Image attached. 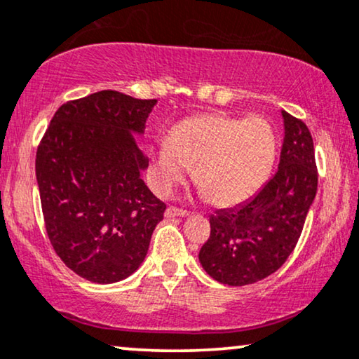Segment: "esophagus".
Listing matches in <instances>:
<instances>
[{
  "label": "esophagus",
  "mask_w": 359,
  "mask_h": 359,
  "mask_svg": "<svg viewBox=\"0 0 359 359\" xmlns=\"http://www.w3.org/2000/svg\"><path fill=\"white\" fill-rule=\"evenodd\" d=\"M189 212L187 210L177 208V207H169L165 210V217L167 218H174V217H187Z\"/></svg>",
  "instance_id": "34e87169"
}]
</instances>
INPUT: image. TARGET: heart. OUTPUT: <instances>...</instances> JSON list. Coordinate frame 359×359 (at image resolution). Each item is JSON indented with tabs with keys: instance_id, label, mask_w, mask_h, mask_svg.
<instances>
[{
	"instance_id": "heart-1",
	"label": "heart",
	"mask_w": 359,
	"mask_h": 359,
	"mask_svg": "<svg viewBox=\"0 0 359 359\" xmlns=\"http://www.w3.org/2000/svg\"><path fill=\"white\" fill-rule=\"evenodd\" d=\"M274 159L276 135L264 118L207 113L177 123L152 147L149 180L157 194L169 195L195 165V182L210 202L233 207L262 187Z\"/></svg>"
}]
</instances>
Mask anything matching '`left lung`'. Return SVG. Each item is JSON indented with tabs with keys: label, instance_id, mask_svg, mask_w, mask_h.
Wrapping results in <instances>:
<instances>
[{
	"label": "left lung",
	"instance_id": "obj_1",
	"mask_svg": "<svg viewBox=\"0 0 359 359\" xmlns=\"http://www.w3.org/2000/svg\"><path fill=\"white\" fill-rule=\"evenodd\" d=\"M279 169L250 202L210 217V238L200 264L218 283L248 285L266 279L297 245L317 194L313 140L302 119L283 111Z\"/></svg>",
	"mask_w": 359,
	"mask_h": 359
}]
</instances>
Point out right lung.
<instances>
[{
  "label": "right lung",
  "instance_id": "1",
  "mask_svg": "<svg viewBox=\"0 0 359 359\" xmlns=\"http://www.w3.org/2000/svg\"><path fill=\"white\" fill-rule=\"evenodd\" d=\"M157 100L102 90L57 109L36 154L42 215L65 266L90 283L131 276L149 250L165 203L141 179V133Z\"/></svg>",
  "mask_w": 359,
  "mask_h": 359
}]
</instances>
